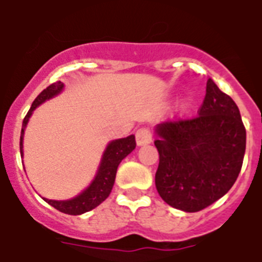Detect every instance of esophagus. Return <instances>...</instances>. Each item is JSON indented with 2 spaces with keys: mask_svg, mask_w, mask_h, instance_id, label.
Here are the masks:
<instances>
[{
  "mask_svg": "<svg viewBox=\"0 0 262 262\" xmlns=\"http://www.w3.org/2000/svg\"><path fill=\"white\" fill-rule=\"evenodd\" d=\"M136 141L139 145H145V144H149L152 141V132L149 127L143 126L139 127L137 132H136Z\"/></svg>",
  "mask_w": 262,
  "mask_h": 262,
  "instance_id": "esophagus-1",
  "label": "esophagus"
}]
</instances>
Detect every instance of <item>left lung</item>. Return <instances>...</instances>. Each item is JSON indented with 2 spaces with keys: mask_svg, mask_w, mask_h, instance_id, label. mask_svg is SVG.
<instances>
[{
  "mask_svg": "<svg viewBox=\"0 0 262 262\" xmlns=\"http://www.w3.org/2000/svg\"><path fill=\"white\" fill-rule=\"evenodd\" d=\"M197 113L156 126V189L168 205L185 212L201 211L231 189L246 149L239 108L212 79Z\"/></svg>",
  "mask_w": 262,
  "mask_h": 262,
  "instance_id": "left-lung-1",
  "label": "left lung"
}]
</instances>
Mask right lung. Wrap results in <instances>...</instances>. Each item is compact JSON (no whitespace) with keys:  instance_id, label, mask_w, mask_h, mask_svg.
Listing matches in <instances>:
<instances>
[{"instance_id":"right-lung-1","label":"right lung","mask_w":262,"mask_h":262,"mask_svg":"<svg viewBox=\"0 0 262 262\" xmlns=\"http://www.w3.org/2000/svg\"><path fill=\"white\" fill-rule=\"evenodd\" d=\"M63 88V84L61 81H55V83L50 84L46 90H43L40 94L36 96V99L32 103L30 111L27 113L23 121L21 127V136H20V154L23 155V135H24V129L26 125L30 119L32 111L36 107L43 103L47 99L53 98L57 94H59ZM136 148V139L135 136H127L125 139L114 140L108 144V147L106 148V151L103 154L102 163L99 167V171L95 177L94 182L91 183L90 187L79 194L77 197L72 200H67V201H55V200H47L45 199L46 203H49L51 207H54L55 209H58L59 212L68 213V215H81L85 212L94 209L102 204L104 200L108 197L111 193L113 185L115 181V174H117V168H118L119 163L125 159L129 154Z\"/></svg>"}]
</instances>
